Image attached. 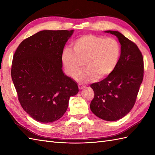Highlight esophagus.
<instances>
[{
  "label": "esophagus",
  "mask_w": 155,
  "mask_h": 155,
  "mask_svg": "<svg viewBox=\"0 0 155 155\" xmlns=\"http://www.w3.org/2000/svg\"><path fill=\"white\" fill-rule=\"evenodd\" d=\"M85 87V86H84V85H83V84H78V88H79L80 90H81V89H83V88H84Z\"/></svg>",
  "instance_id": "34e87169"
}]
</instances>
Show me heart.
<instances>
[{
    "mask_svg": "<svg viewBox=\"0 0 155 155\" xmlns=\"http://www.w3.org/2000/svg\"><path fill=\"white\" fill-rule=\"evenodd\" d=\"M72 45L74 51L68 47L62 50L61 62L67 74L74 77L82 64L81 61L85 60L86 68L74 76L75 79L81 83L108 77L119 61L120 46L114 38L85 35L74 40Z\"/></svg>",
    "mask_w": 155,
    "mask_h": 155,
    "instance_id": "1",
    "label": "heart"
}]
</instances>
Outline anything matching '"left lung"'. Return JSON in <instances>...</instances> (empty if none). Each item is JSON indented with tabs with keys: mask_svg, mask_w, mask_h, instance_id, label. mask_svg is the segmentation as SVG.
<instances>
[{
	"mask_svg": "<svg viewBox=\"0 0 155 155\" xmlns=\"http://www.w3.org/2000/svg\"><path fill=\"white\" fill-rule=\"evenodd\" d=\"M114 35L121 45L120 56L116 68L108 77L91 84L94 97L91 110L107 121L123 118L132 109L143 79L144 62L137 46L118 31H106Z\"/></svg>",
	"mask_w": 155,
	"mask_h": 155,
	"instance_id": "obj_1",
	"label": "left lung"
}]
</instances>
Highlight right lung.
Listing matches in <instances>:
<instances>
[{
  "label": "right lung",
  "instance_id": "add662e5",
  "mask_svg": "<svg viewBox=\"0 0 155 155\" xmlns=\"http://www.w3.org/2000/svg\"><path fill=\"white\" fill-rule=\"evenodd\" d=\"M72 31L45 30L26 38L13 57L11 77L20 103L38 122L49 123L63 116L78 85L62 72L61 59Z\"/></svg>",
  "mask_w": 155,
  "mask_h": 155
}]
</instances>
